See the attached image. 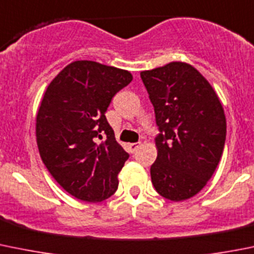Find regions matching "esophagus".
<instances>
[{
  "instance_id": "34e87169",
  "label": "esophagus",
  "mask_w": 254,
  "mask_h": 254,
  "mask_svg": "<svg viewBox=\"0 0 254 254\" xmlns=\"http://www.w3.org/2000/svg\"><path fill=\"white\" fill-rule=\"evenodd\" d=\"M140 146V142H132V144L129 145V149L131 152H135V150Z\"/></svg>"
}]
</instances>
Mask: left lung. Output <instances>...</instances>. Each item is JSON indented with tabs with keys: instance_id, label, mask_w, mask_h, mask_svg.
<instances>
[{
	"instance_id": "obj_1",
	"label": "left lung",
	"mask_w": 254,
	"mask_h": 254,
	"mask_svg": "<svg viewBox=\"0 0 254 254\" xmlns=\"http://www.w3.org/2000/svg\"><path fill=\"white\" fill-rule=\"evenodd\" d=\"M160 134L151 165L156 192L170 201L198 193L212 177L226 140V117L208 80L189 63L171 62L140 73Z\"/></svg>"
}]
</instances>
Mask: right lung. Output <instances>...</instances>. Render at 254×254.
<instances>
[{"label":"right lung","instance_id":"obj_1","mask_svg":"<svg viewBox=\"0 0 254 254\" xmlns=\"http://www.w3.org/2000/svg\"><path fill=\"white\" fill-rule=\"evenodd\" d=\"M131 73L93 61H75L49 83L36 118L39 155L75 198L100 202L117 191L129 154L105 118L112 98Z\"/></svg>","mask_w":254,"mask_h":254}]
</instances>
